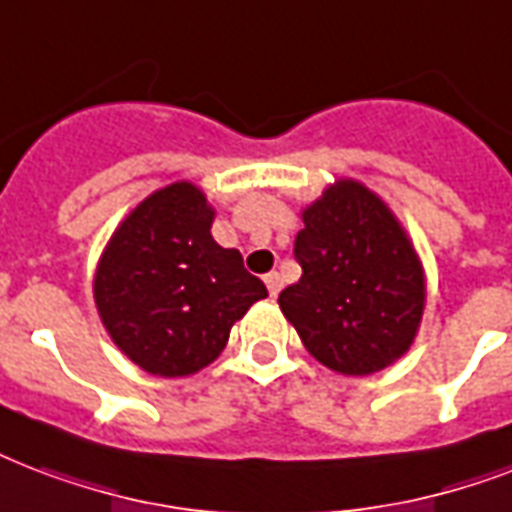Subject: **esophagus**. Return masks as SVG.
I'll return each mask as SVG.
<instances>
[{
  "mask_svg": "<svg viewBox=\"0 0 512 512\" xmlns=\"http://www.w3.org/2000/svg\"><path fill=\"white\" fill-rule=\"evenodd\" d=\"M265 287H268V292H271V298H276L279 290H282V276H279L276 271H271L268 276H265Z\"/></svg>",
  "mask_w": 512,
  "mask_h": 512,
  "instance_id": "obj_1",
  "label": "esophagus"
}]
</instances>
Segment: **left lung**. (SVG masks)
Instances as JSON below:
<instances>
[{
  "mask_svg": "<svg viewBox=\"0 0 512 512\" xmlns=\"http://www.w3.org/2000/svg\"><path fill=\"white\" fill-rule=\"evenodd\" d=\"M303 276L279 295L308 354L341 376H370L411 349L427 279L395 212L357 179H335L303 209Z\"/></svg>",
  "mask_w": 512,
  "mask_h": 512,
  "instance_id": "obj_1",
  "label": "left lung"
}]
</instances>
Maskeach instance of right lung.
<instances>
[{
    "instance_id": "1",
    "label": "right lung",
    "mask_w": 512,
    "mask_h": 512,
    "mask_svg": "<svg viewBox=\"0 0 512 512\" xmlns=\"http://www.w3.org/2000/svg\"><path fill=\"white\" fill-rule=\"evenodd\" d=\"M214 209L193 182H171L134 206L93 276L101 325L128 360L152 376H193L225 349L230 327L265 284L239 249L212 239Z\"/></svg>"
}]
</instances>
